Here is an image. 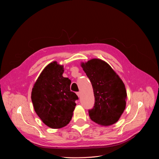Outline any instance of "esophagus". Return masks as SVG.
<instances>
[{"mask_svg": "<svg viewBox=\"0 0 159 159\" xmlns=\"http://www.w3.org/2000/svg\"><path fill=\"white\" fill-rule=\"evenodd\" d=\"M77 95L78 97L79 98V97L80 96V92H77Z\"/></svg>", "mask_w": 159, "mask_h": 159, "instance_id": "34e87169", "label": "esophagus"}]
</instances>
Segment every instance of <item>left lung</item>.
<instances>
[{
  "label": "left lung",
  "mask_w": 159,
  "mask_h": 159,
  "mask_svg": "<svg viewBox=\"0 0 159 159\" xmlns=\"http://www.w3.org/2000/svg\"><path fill=\"white\" fill-rule=\"evenodd\" d=\"M81 66L92 84L95 98L93 109L89 110L90 118L102 125L116 123L126 107L127 97L122 80L106 61L94 58Z\"/></svg>",
  "instance_id": "left-lung-1"
}]
</instances>
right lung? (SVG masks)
<instances>
[{"label": "right lung", "mask_w": 159, "mask_h": 159, "mask_svg": "<svg viewBox=\"0 0 159 159\" xmlns=\"http://www.w3.org/2000/svg\"><path fill=\"white\" fill-rule=\"evenodd\" d=\"M63 65L50 63L39 75L31 93L36 114L45 125L55 129L69 123L79 99L70 90L71 80L63 77Z\"/></svg>", "instance_id": "obj_1"}]
</instances>
